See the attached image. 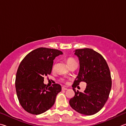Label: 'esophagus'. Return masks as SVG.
Returning <instances> with one entry per match:
<instances>
[{"instance_id":"34e87169","label":"esophagus","mask_w":126,"mask_h":126,"mask_svg":"<svg viewBox=\"0 0 126 126\" xmlns=\"http://www.w3.org/2000/svg\"><path fill=\"white\" fill-rule=\"evenodd\" d=\"M67 90V87H65V86L62 87V90Z\"/></svg>"}]
</instances>
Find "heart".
I'll return each instance as SVG.
<instances>
[{
    "label": "heart",
    "mask_w": 126,
    "mask_h": 126,
    "mask_svg": "<svg viewBox=\"0 0 126 126\" xmlns=\"http://www.w3.org/2000/svg\"><path fill=\"white\" fill-rule=\"evenodd\" d=\"M65 61L67 63V65L69 66L70 67H71L74 65H77V63L75 59L72 57H67L65 59ZM61 81H64V79H61Z\"/></svg>",
    "instance_id": "heart-1"
}]
</instances>
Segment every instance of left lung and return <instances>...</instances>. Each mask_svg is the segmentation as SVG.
Listing matches in <instances>:
<instances>
[{
	"instance_id": "8db88e82",
	"label": "left lung",
	"mask_w": 126,
	"mask_h": 126,
	"mask_svg": "<svg viewBox=\"0 0 126 126\" xmlns=\"http://www.w3.org/2000/svg\"><path fill=\"white\" fill-rule=\"evenodd\" d=\"M75 54L80 61V71L72 85L75 94L70 105L79 113L92 115L102 109L109 98L112 86L109 67L102 55L91 48L76 49ZM81 82L87 83L83 93L74 89Z\"/></svg>"
}]
</instances>
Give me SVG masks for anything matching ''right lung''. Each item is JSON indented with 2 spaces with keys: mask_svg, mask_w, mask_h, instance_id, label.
I'll return each mask as SVG.
<instances>
[{
  "mask_svg": "<svg viewBox=\"0 0 126 126\" xmlns=\"http://www.w3.org/2000/svg\"><path fill=\"white\" fill-rule=\"evenodd\" d=\"M61 54L63 52L57 49L37 48L29 53L20 63L15 88L20 103L28 113H43L54 105L61 86L54 83L48 87L44 83V79L51 72L55 57Z\"/></svg>",
  "mask_w": 126,
  "mask_h": 126,
  "instance_id": "add662e5",
  "label": "right lung"
}]
</instances>
